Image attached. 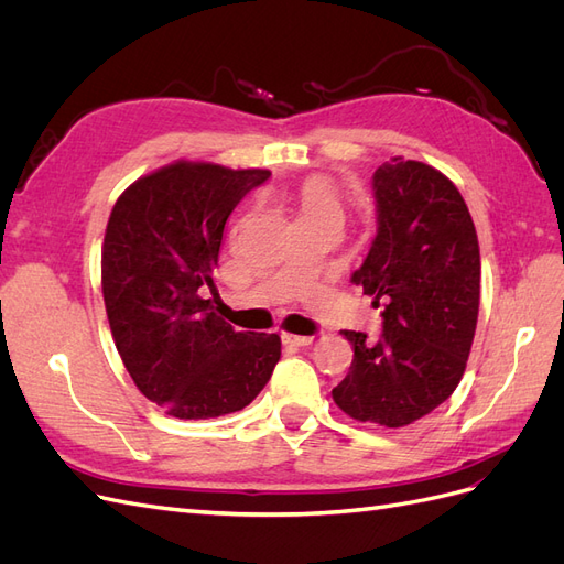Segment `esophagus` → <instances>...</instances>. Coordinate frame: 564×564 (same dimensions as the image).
Listing matches in <instances>:
<instances>
[{"label":"esophagus","instance_id":"34e87169","mask_svg":"<svg viewBox=\"0 0 564 564\" xmlns=\"http://www.w3.org/2000/svg\"><path fill=\"white\" fill-rule=\"evenodd\" d=\"M282 344H286V346H296V348H303V346H311V344H313V336L282 334Z\"/></svg>","mask_w":564,"mask_h":564}]
</instances>
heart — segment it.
<instances>
[{
	"label": "heart",
	"mask_w": 564,
	"mask_h": 564,
	"mask_svg": "<svg viewBox=\"0 0 564 564\" xmlns=\"http://www.w3.org/2000/svg\"><path fill=\"white\" fill-rule=\"evenodd\" d=\"M324 212H338V195L327 178L313 176L299 187V218Z\"/></svg>",
	"instance_id": "b5f03b06"
}]
</instances>
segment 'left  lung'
Returning <instances> with one entry per match:
<instances>
[{"mask_svg": "<svg viewBox=\"0 0 564 564\" xmlns=\"http://www.w3.org/2000/svg\"><path fill=\"white\" fill-rule=\"evenodd\" d=\"M377 237L352 282L381 305L383 334L346 332L355 355L334 402L357 421L402 429L456 390L480 308V247L456 185L392 158L371 176Z\"/></svg>", "mask_w": 564, "mask_h": 564, "instance_id": "left-lung-1", "label": "left lung"}]
</instances>
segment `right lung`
Wrapping results in <instances>:
<instances>
[{"label": "right lung", "mask_w": 564, "mask_h": 564, "mask_svg": "<svg viewBox=\"0 0 564 564\" xmlns=\"http://www.w3.org/2000/svg\"><path fill=\"white\" fill-rule=\"evenodd\" d=\"M268 169L176 162L115 202L100 259L119 357L143 395L176 419L245 409L275 369L278 334L235 332L214 313L226 220Z\"/></svg>", "instance_id": "obj_1"}]
</instances>
